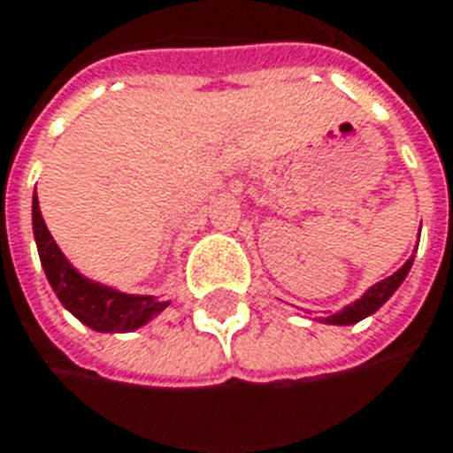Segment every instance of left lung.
I'll list each match as a JSON object with an SVG mask.
<instances>
[{
	"instance_id": "left-lung-1",
	"label": "left lung",
	"mask_w": 453,
	"mask_h": 453,
	"mask_svg": "<svg viewBox=\"0 0 453 453\" xmlns=\"http://www.w3.org/2000/svg\"><path fill=\"white\" fill-rule=\"evenodd\" d=\"M419 232H422V226H419ZM411 264H414V257L407 258V264L402 268H397L392 276L382 279L380 283H375V286H370L355 303L345 305L342 311H338V313H333V316L327 318H320V320L327 323V326H352V323H360L363 318L372 316L377 308H382V305L388 303L389 296L402 286V280L407 279Z\"/></svg>"
}]
</instances>
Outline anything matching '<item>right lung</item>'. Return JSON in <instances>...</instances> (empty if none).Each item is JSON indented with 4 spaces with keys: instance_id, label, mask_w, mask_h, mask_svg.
Here are the masks:
<instances>
[{
    "instance_id": "obj_1",
    "label": "right lung",
    "mask_w": 453,
    "mask_h": 453,
    "mask_svg": "<svg viewBox=\"0 0 453 453\" xmlns=\"http://www.w3.org/2000/svg\"><path fill=\"white\" fill-rule=\"evenodd\" d=\"M31 221H34V239L46 279L65 311H71L83 326L98 333H127L150 323L170 305L155 296L115 291L111 286L96 283L83 273H78L71 266V261L64 257V251L56 246L51 232L46 229L36 196L31 202Z\"/></svg>"
}]
</instances>
